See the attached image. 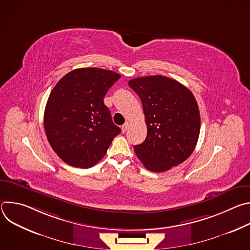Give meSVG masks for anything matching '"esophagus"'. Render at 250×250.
Instances as JSON below:
<instances>
[{
  "label": "esophagus",
  "instance_id": "34e87169",
  "mask_svg": "<svg viewBox=\"0 0 250 250\" xmlns=\"http://www.w3.org/2000/svg\"><path fill=\"white\" fill-rule=\"evenodd\" d=\"M128 126H129V124H128L127 122H126L123 126H122V130H123V132H124V133L128 129Z\"/></svg>",
  "mask_w": 250,
  "mask_h": 250
}]
</instances>
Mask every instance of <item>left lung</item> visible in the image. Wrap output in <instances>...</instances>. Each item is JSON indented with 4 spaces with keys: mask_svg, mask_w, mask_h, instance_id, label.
<instances>
[{
    "mask_svg": "<svg viewBox=\"0 0 250 250\" xmlns=\"http://www.w3.org/2000/svg\"><path fill=\"white\" fill-rule=\"evenodd\" d=\"M128 85L141 100L147 126L146 140L133 146L138 159L152 172L184 162L196 147L201 127L192 92L161 75L134 78Z\"/></svg>",
    "mask_w": 250,
    "mask_h": 250,
    "instance_id": "1",
    "label": "left lung"
}]
</instances>
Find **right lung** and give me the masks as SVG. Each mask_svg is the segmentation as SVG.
<instances>
[{"label":"right lung","mask_w":250,"mask_h":250,"mask_svg":"<svg viewBox=\"0 0 250 250\" xmlns=\"http://www.w3.org/2000/svg\"><path fill=\"white\" fill-rule=\"evenodd\" d=\"M120 78L111 70L79 68L63 76L51 91L44 129L52 149L65 163L94 166L121 132L104 104L106 92Z\"/></svg>","instance_id":"obj_1"}]
</instances>
